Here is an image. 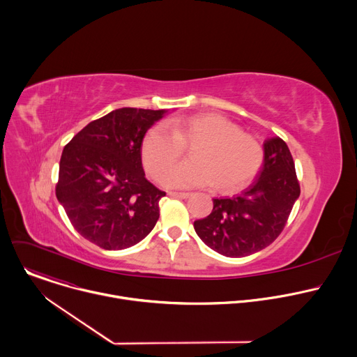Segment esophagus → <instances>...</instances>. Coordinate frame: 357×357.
Masks as SVG:
<instances>
[{"instance_id":"esophagus-1","label":"esophagus","mask_w":357,"mask_h":357,"mask_svg":"<svg viewBox=\"0 0 357 357\" xmlns=\"http://www.w3.org/2000/svg\"><path fill=\"white\" fill-rule=\"evenodd\" d=\"M168 195H169V196H172V197L188 199V197H190V195H192V193H189V192H168Z\"/></svg>"}]
</instances>
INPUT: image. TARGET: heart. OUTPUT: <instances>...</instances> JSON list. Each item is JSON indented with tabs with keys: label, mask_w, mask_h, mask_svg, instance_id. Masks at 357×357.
<instances>
[{
	"label": "heart",
	"mask_w": 357,
	"mask_h": 357,
	"mask_svg": "<svg viewBox=\"0 0 357 357\" xmlns=\"http://www.w3.org/2000/svg\"><path fill=\"white\" fill-rule=\"evenodd\" d=\"M190 148L189 162L164 176L169 188L212 185L219 193H234L259 174L264 151L252 135L218 114H196L171 119L152 128L142 144V162L155 179L181 158L182 148Z\"/></svg>",
	"instance_id": "heart-1"
}]
</instances>
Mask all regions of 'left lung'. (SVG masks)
Returning <instances> with one entry per match:
<instances>
[{
    "label": "left lung",
    "mask_w": 357,
    "mask_h": 357,
    "mask_svg": "<svg viewBox=\"0 0 357 357\" xmlns=\"http://www.w3.org/2000/svg\"><path fill=\"white\" fill-rule=\"evenodd\" d=\"M259 178L240 195L213 199V211L193 223L196 234L226 257H245L270 245L282 231L301 189L288 145L280 138L263 144Z\"/></svg>",
    "instance_id": "obj_1"
}]
</instances>
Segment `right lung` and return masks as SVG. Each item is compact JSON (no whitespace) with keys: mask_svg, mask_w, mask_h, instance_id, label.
<instances>
[{"mask_svg":"<svg viewBox=\"0 0 357 357\" xmlns=\"http://www.w3.org/2000/svg\"><path fill=\"white\" fill-rule=\"evenodd\" d=\"M167 112L113 110L89 123L63 148L56 197L86 240L123 250L154 229L165 192L145 178L141 146L145 132Z\"/></svg>","mask_w":357,"mask_h":357,"instance_id":"obj_1","label":"right lung"}]
</instances>
